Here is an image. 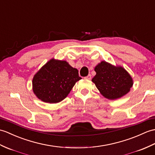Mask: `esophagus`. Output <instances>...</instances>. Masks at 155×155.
<instances>
[{
    "mask_svg": "<svg viewBox=\"0 0 155 155\" xmlns=\"http://www.w3.org/2000/svg\"><path fill=\"white\" fill-rule=\"evenodd\" d=\"M91 74H88V76H86V77H85V78L86 79H88V80H91Z\"/></svg>",
    "mask_w": 155,
    "mask_h": 155,
    "instance_id": "34e87169",
    "label": "esophagus"
}]
</instances>
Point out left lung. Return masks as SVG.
<instances>
[{
  "mask_svg": "<svg viewBox=\"0 0 155 155\" xmlns=\"http://www.w3.org/2000/svg\"><path fill=\"white\" fill-rule=\"evenodd\" d=\"M94 71L96 74L92 79L100 93L110 100L120 98L130 91L133 80L127 72L121 67H114L102 61Z\"/></svg>",
  "mask_w": 155,
  "mask_h": 155,
  "instance_id": "1",
  "label": "left lung"
}]
</instances>
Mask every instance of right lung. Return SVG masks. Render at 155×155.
Segmentation results:
<instances>
[{
  "label": "right lung",
  "instance_id": "right-lung-1",
  "mask_svg": "<svg viewBox=\"0 0 155 155\" xmlns=\"http://www.w3.org/2000/svg\"><path fill=\"white\" fill-rule=\"evenodd\" d=\"M81 79L78 70L67 61L53 59L34 75L33 91L43 102L57 103L66 98Z\"/></svg>",
  "mask_w": 155,
  "mask_h": 155
}]
</instances>
